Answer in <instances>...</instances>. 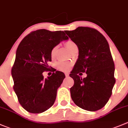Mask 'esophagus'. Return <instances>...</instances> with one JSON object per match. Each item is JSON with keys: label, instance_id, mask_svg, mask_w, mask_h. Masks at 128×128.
Instances as JSON below:
<instances>
[{"label": "esophagus", "instance_id": "34e87169", "mask_svg": "<svg viewBox=\"0 0 128 128\" xmlns=\"http://www.w3.org/2000/svg\"><path fill=\"white\" fill-rule=\"evenodd\" d=\"M65 76H68L69 74H68V73H65Z\"/></svg>", "mask_w": 128, "mask_h": 128}]
</instances>
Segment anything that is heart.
Instances as JSON below:
<instances>
[{
  "label": "heart",
  "instance_id": "heart-1",
  "mask_svg": "<svg viewBox=\"0 0 128 128\" xmlns=\"http://www.w3.org/2000/svg\"><path fill=\"white\" fill-rule=\"evenodd\" d=\"M65 46H66V49L69 51L70 52H71L75 48H76V45L75 42H74L72 40H68L67 41H66L64 43ZM57 47L54 46V48H52V51H51V56L52 58H54V56H55V53H56V51ZM70 66H71V63H64V62H60L57 64V67L59 70H62V71H67L70 69Z\"/></svg>",
  "mask_w": 128,
  "mask_h": 128
}]
</instances>
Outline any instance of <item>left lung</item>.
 <instances>
[{"instance_id":"1","label":"left lung","mask_w":128,"mask_h":128,"mask_svg":"<svg viewBox=\"0 0 128 128\" xmlns=\"http://www.w3.org/2000/svg\"><path fill=\"white\" fill-rule=\"evenodd\" d=\"M65 32L78 48V58L70 74L74 80L70 88L72 98L82 109L99 110L109 100L116 82L108 41L99 31L88 27H78ZM81 72L87 73V76L82 79L79 76Z\"/></svg>"}]
</instances>
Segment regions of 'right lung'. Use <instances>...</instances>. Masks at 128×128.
Listing matches in <instances>:
<instances>
[{"label":"right lung","instance_id":"add662e5","mask_svg":"<svg viewBox=\"0 0 128 128\" xmlns=\"http://www.w3.org/2000/svg\"><path fill=\"white\" fill-rule=\"evenodd\" d=\"M68 39L64 31L42 29L30 32L18 46L11 70L13 88L19 102L29 112L41 113L54 104L65 74L56 71L44 79L42 72L50 69L52 48Z\"/></svg>","mask_w":128,"mask_h":128}]
</instances>
